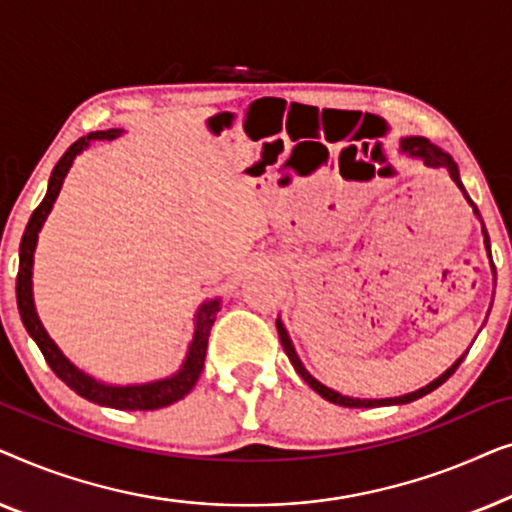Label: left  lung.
Instances as JSON below:
<instances>
[{
    "mask_svg": "<svg viewBox=\"0 0 512 512\" xmlns=\"http://www.w3.org/2000/svg\"><path fill=\"white\" fill-rule=\"evenodd\" d=\"M401 151L408 153V156H412V158H419L424 165L440 167V170H447V174H450L452 181H454V184H457L459 191L464 193V198H466L468 205L473 207L475 216H480L478 209H475V205H473V200L468 198L464 184H461V179H459V167H457V163H454V160H452L450 153H445L443 149H438V146L431 144L426 137H405V139H401ZM482 235H485L487 256L492 258V249H489V235H487L485 226H482ZM492 272H494V263H492ZM277 333H279V340H282V347H284L286 356H289L291 366L296 368V373H298L300 377H303V380H305L307 384H310V387H312L314 391H317V394H319L321 398H326V401H331V403H335V405H342V408H380V405H403V403L417 401V398H422V396H426V394H431L433 389H438L440 384H443V382L447 380V377H450V375L454 373V370L459 368V363L464 361V356H466V354L459 356V359L454 361L452 366L447 368L443 375L436 377V380H433L431 384H426V387L412 391V394H403V396H394V398H352V396H342V394H338V391L328 389L326 384H321L319 380H314V377H312L310 373H307L305 366H303V361L298 359L296 349H293V342H291V338H289V333H286V328H284V324H282V321H279V319H277Z\"/></svg>",
    "mask_w": 512,
    "mask_h": 512,
    "instance_id": "obj_1",
    "label": "left lung"
}]
</instances>
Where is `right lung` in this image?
<instances>
[{"mask_svg":"<svg viewBox=\"0 0 512 512\" xmlns=\"http://www.w3.org/2000/svg\"><path fill=\"white\" fill-rule=\"evenodd\" d=\"M123 130H100L90 132L88 137H81L79 142H74L65 151V156L58 160V165L53 167L51 179H48V191L41 200V205L34 209L30 221H27V228L23 233V240H20V265H18V277H16V298H18V312L20 319L30 333V338L37 342V347L44 354V359L55 375L60 377L62 382L67 384L69 389H74L76 394L86 398L90 403L107 405V408L116 410H158L165 408V405H172L184 398L188 391L195 387L198 377L205 368V354H207V340L209 331H212L216 312L221 307V298L207 300V303L200 305V310L195 312V333L191 345H188V354L184 363L177 373L165 377V380L146 382V384H125V387H118V384H104L95 377H90L74 366L72 361L67 359L65 354L60 352V347L51 340V335L46 333V328L41 326L39 314L34 310V298H32V265H34V249H37L39 230L44 226L46 216L51 214L53 202L58 200V193L62 188V181H65L69 167H72L74 158L79 156L83 149H88L93 142H100V139H116L121 137Z\"/></svg>","mask_w":512,"mask_h":512,"instance_id":"obj_1","label":"right lung"}]
</instances>
